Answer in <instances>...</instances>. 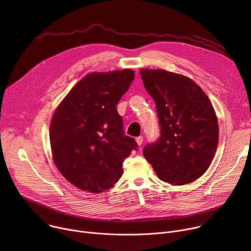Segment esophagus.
Wrapping results in <instances>:
<instances>
[{"mask_svg":"<svg viewBox=\"0 0 251 251\" xmlns=\"http://www.w3.org/2000/svg\"><path fill=\"white\" fill-rule=\"evenodd\" d=\"M143 140H144V139H143V136H139V137L136 138V142H137V144L139 146H141L143 144Z\"/></svg>","mask_w":251,"mask_h":251,"instance_id":"34e87169","label":"esophagus"}]
</instances>
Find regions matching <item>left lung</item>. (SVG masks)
<instances>
[{
  "mask_svg": "<svg viewBox=\"0 0 251 251\" xmlns=\"http://www.w3.org/2000/svg\"><path fill=\"white\" fill-rule=\"evenodd\" d=\"M156 104L160 137L143 149L160 180L171 185L196 181L208 169L219 144L210 100L192 79L164 69H141Z\"/></svg>",
  "mask_w": 251,
  "mask_h": 251,
  "instance_id": "8db88e82",
  "label": "left lung"
}]
</instances>
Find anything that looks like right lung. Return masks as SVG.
<instances>
[{
    "mask_svg": "<svg viewBox=\"0 0 251 251\" xmlns=\"http://www.w3.org/2000/svg\"><path fill=\"white\" fill-rule=\"evenodd\" d=\"M131 69L83 77L57 107L50 123L52 158L78 189L101 193L123 174L122 164L138 144L125 136L116 105L134 80Z\"/></svg>",
    "mask_w": 251,
    "mask_h": 251,
    "instance_id": "obj_1",
    "label": "right lung"
}]
</instances>
